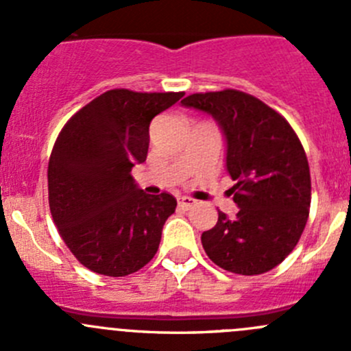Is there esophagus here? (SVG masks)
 I'll list each match as a JSON object with an SVG mask.
<instances>
[{
  "mask_svg": "<svg viewBox=\"0 0 351 351\" xmlns=\"http://www.w3.org/2000/svg\"><path fill=\"white\" fill-rule=\"evenodd\" d=\"M178 205L182 208H186V210H189V208H192L193 205H195V200L190 197H178Z\"/></svg>",
  "mask_w": 351,
  "mask_h": 351,
  "instance_id": "1",
  "label": "esophagus"
}]
</instances>
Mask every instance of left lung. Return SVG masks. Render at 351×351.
Segmentation results:
<instances>
[{"mask_svg": "<svg viewBox=\"0 0 351 351\" xmlns=\"http://www.w3.org/2000/svg\"><path fill=\"white\" fill-rule=\"evenodd\" d=\"M182 104L217 120L236 182L238 214L219 210L217 224L202 232L205 253L232 274L270 271L292 253L309 217L311 173L299 137L280 113L244 91L193 93Z\"/></svg>", "mask_w": 351, "mask_h": 351, "instance_id": "8db88e82", "label": "left lung"}]
</instances>
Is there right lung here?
Wrapping results in <instances>:
<instances>
[{
    "label": "right lung",
    "mask_w": 351,
    "mask_h": 351,
    "mask_svg": "<svg viewBox=\"0 0 351 351\" xmlns=\"http://www.w3.org/2000/svg\"><path fill=\"white\" fill-rule=\"evenodd\" d=\"M183 91H105L66 122L47 168L49 207L62 241L83 267L125 277L154 258L176 198L134 183L149 149V123Z\"/></svg>",
    "instance_id": "add662e5"
}]
</instances>
